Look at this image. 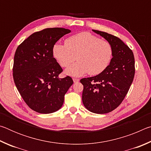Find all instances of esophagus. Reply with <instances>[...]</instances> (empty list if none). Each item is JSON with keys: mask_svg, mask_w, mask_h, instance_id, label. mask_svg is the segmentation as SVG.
Returning <instances> with one entry per match:
<instances>
[{"mask_svg": "<svg viewBox=\"0 0 151 151\" xmlns=\"http://www.w3.org/2000/svg\"><path fill=\"white\" fill-rule=\"evenodd\" d=\"M73 80L74 83H78V82L79 81V79H78V78H73Z\"/></svg>", "mask_w": 151, "mask_h": 151, "instance_id": "esophagus-1", "label": "esophagus"}]
</instances>
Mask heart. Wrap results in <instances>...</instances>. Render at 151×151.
<instances>
[{
	"mask_svg": "<svg viewBox=\"0 0 151 151\" xmlns=\"http://www.w3.org/2000/svg\"><path fill=\"white\" fill-rule=\"evenodd\" d=\"M52 52L63 67H67L76 59L78 60L65 70L66 75L73 76L88 73L91 75H99L108 67L112 57L111 44L88 32L68 37L65 40V45L56 43Z\"/></svg>",
	"mask_w": 151,
	"mask_h": 151,
	"instance_id": "heart-1",
	"label": "heart"
}]
</instances>
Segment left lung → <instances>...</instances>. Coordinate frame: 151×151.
<instances>
[{
	"label": "left lung",
	"instance_id": "8db88e82",
	"mask_svg": "<svg viewBox=\"0 0 151 151\" xmlns=\"http://www.w3.org/2000/svg\"><path fill=\"white\" fill-rule=\"evenodd\" d=\"M107 40L112 48V58L103 73L81 80L83 85L82 100L89 111L105 114L119 106L127 95L134 76L132 51L118 37L93 30Z\"/></svg>",
	"mask_w": 151,
	"mask_h": 151
}]
</instances>
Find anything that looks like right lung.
<instances>
[{
  "label": "right lung",
  "instance_id": "add662e5",
  "mask_svg": "<svg viewBox=\"0 0 151 151\" xmlns=\"http://www.w3.org/2000/svg\"><path fill=\"white\" fill-rule=\"evenodd\" d=\"M70 32L64 28H49L32 34L17 48L13 78L17 88L30 109L49 114L62 107L65 94L73 81L58 77L63 71L52 55V47Z\"/></svg>",
  "mask_w": 151,
  "mask_h": 151
}]
</instances>
